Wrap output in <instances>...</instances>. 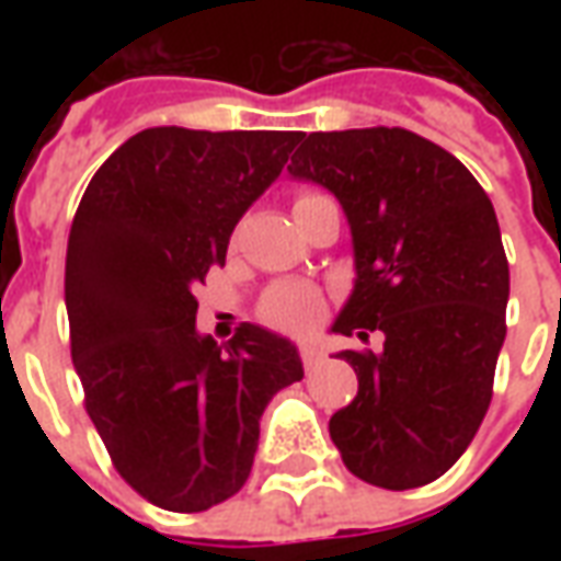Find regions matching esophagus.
<instances>
[{
  "label": "esophagus",
  "mask_w": 561,
  "mask_h": 561,
  "mask_svg": "<svg viewBox=\"0 0 561 561\" xmlns=\"http://www.w3.org/2000/svg\"><path fill=\"white\" fill-rule=\"evenodd\" d=\"M300 360H304V369H316V366L324 360V354L318 352L316 345H304V348H300Z\"/></svg>",
  "instance_id": "34e87169"
}]
</instances>
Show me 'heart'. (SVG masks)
I'll return each instance as SVG.
<instances>
[{"label":"heart","instance_id":"1","mask_svg":"<svg viewBox=\"0 0 561 561\" xmlns=\"http://www.w3.org/2000/svg\"><path fill=\"white\" fill-rule=\"evenodd\" d=\"M316 197H324L321 192H300L294 207L297 204H306V201H316ZM318 312H321V297H318L316 288L309 285H300V282H285V285H276L273 291L264 297L261 304V318L279 330H300L312 328L316 324Z\"/></svg>","mask_w":561,"mask_h":561}]
</instances>
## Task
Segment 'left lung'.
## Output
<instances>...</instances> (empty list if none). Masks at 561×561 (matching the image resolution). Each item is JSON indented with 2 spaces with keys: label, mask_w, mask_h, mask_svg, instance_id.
Segmentation results:
<instances>
[{
  "label": "left lung",
  "mask_w": 561,
  "mask_h": 561,
  "mask_svg": "<svg viewBox=\"0 0 561 561\" xmlns=\"http://www.w3.org/2000/svg\"><path fill=\"white\" fill-rule=\"evenodd\" d=\"M288 173L330 188L348 216L354 291L333 333L357 397L330 417L345 469L385 490L442 478L493 400L505 342L507 257L493 201L469 168L409 128L297 135Z\"/></svg>",
  "instance_id": "obj_1"
}]
</instances>
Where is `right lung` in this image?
I'll list each match as a JSON object with an SVG mask.
<instances>
[{
    "label": "right lung",
    "mask_w": 561,
    "mask_h": 561,
    "mask_svg": "<svg viewBox=\"0 0 561 561\" xmlns=\"http://www.w3.org/2000/svg\"><path fill=\"white\" fill-rule=\"evenodd\" d=\"M297 131L144 128L95 171L71 221L66 309L83 405L114 469L152 505L197 514L252 471L267 402L304 378L291 342L195 330V288L288 161Z\"/></svg>",
    "instance_id": "1"
}]
</instances>
